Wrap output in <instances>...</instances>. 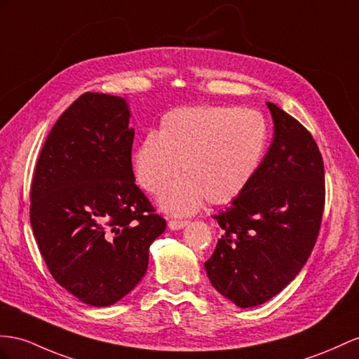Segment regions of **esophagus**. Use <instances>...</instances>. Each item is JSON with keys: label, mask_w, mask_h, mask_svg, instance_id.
Listing matches in <instances>:
<instances>
[{"label": "esophagus", "mask_w": 359, "mask_h": 359, "mask_svg": "<svg viewBox=\"0 0 359 359\" xmlns=\"http://www.w3.org/2000/svg\"><path fill=\"white\" fill-rule=\"evenodd\" d=\"M188 224H189V222H185V219H183V222H180V219H170L168 222V227L171 229V231H180V229L187 227Z\"/></svg>", "instance_id": "1"}]
</instances>
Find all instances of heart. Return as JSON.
I'll return each mask as SVG.
<instances>
[{
  "mask_svg": "<svg viewBox=\"0 0 359 359\" xmlns=\"http://www.w3.org/2000/svg\"><path fill=\"white\" fill-rule=\"evenodd\" d=\"M269 144V126L253 109L185 106L161 118L132 154L137 183L161 196L180 171L187 174L161 200L174 215H189L208 200L224 205L249 187Z\"/></svg>",
  "mask_w": 359,
  "mask_h": 359,
  "instance_id": "heart-1",
  "label": "heart"
}]
</instances>
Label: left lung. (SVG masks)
I'll use <instances>...</instances> for the list:
<instances>
[{
	"mask_svg": "<svg viewBox=\"0 0 359 359\" xmlns=\"http://www.w3.org/2000/svg\"><path fill=\"white\" fill-rule=\"evenodd\" d=\"M267 106L273 142L249 187L214 215L223 235L205 262L214 288L240 308L265 303L296 278L325 209V168L314 137L280 107Z\"/></svg>",
	"mask_w": 359,
	"mask_h": 359,
	"instance_id": "obj_1",
	"label": "left lung"
}]
</instances>
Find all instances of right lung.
I'll use <instances>...</instances> for the list:
<instances>
[{"mask_svg": "<svg viewBox=\"0 0 359 359\" xmlns=\"http://www.w3.org/2000/svg\"><path fill=\"white\" fill-rule=\"evenodd\" d=\"M121 97L86 92L60 115L36 163L30 223L60 287L92 306L130 292L167 223L135 185Z\"/></svg>", "mask_w": 359, "mask_h": 359, "instance_id": "1", "label": "right lung"}]
</instances>
